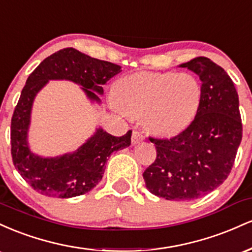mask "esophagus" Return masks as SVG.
Instances as JSON below:
<instances>
[{
  "mask_svg": "<svg viewBox=\"0 0 252 252\" xmlns=\"http://www.w3.org/2000/svg\"><path fill=\"white\" fill-rule=\"evenodd\" d=\"M144 140V136L141 131H138V130H134L132 131V136H131V142L132 144H137L140 142H142Z\"/></svg>",
  "mask_w": 252,
  "mask_h": 252,
  "instance_id": "34e87169",
  "label": "esophagus"
}]
</instances>
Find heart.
Instances as JSON below:
<instances>
[{"mask_svg": "<svg viewBox=\"0 0 252 252\" xmlns=\"http://www.w3.org/2000/svg\"><path fill=\"white\" fill-rule=\"evenodd\" d=\"M114 98L129 116H146L147 126L155 132L175 135L194 120L201 86L189 73L138 72L115 83Z\"/></svg>", "mask_w": 252, "mask_h": 252, "instance_id": "heart-1", "label": "heart"}]
</instances>
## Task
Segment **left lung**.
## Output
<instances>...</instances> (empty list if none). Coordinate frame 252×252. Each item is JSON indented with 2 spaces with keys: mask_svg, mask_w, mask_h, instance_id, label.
<instances>
[{
  "mask_svg": "<svg viewBox=\"0 0 252 252\" xmlns=\"http://www.w3.org/2000/svg\"><path fill=\"white\" fill-rule=\"evenodd\" d=\"M201 80L194 120L170 138L149 136L156 158L144 170L150 193L167 200L189 201L215 190L231 173L243 136L239 100L233 82L209 58L182 63Z\"/></svg>",
  "mask_w": 252,
  "mask_h": 252,
  "instance_id": "left-lung-1",
  "label": "left lung"
}]
</instances>
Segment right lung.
<instances>
[{"label": "right lung", "instance_id": "add662e5", "mask_svg": "<svg viewBox=\"0 0 252 252\" xmlns=\"http://www.w3.org/2000/svg\"><path fill=\"white\" fill-rule=\"evenodd\" d=\"M121 66L91 58L74 48H63L46 58L28 77L10 123L11 158L20 175L34 190L51 198H73L85 194L102 180L108 158L131 143V130L112 136L98 129L77 152L57 158L32 154L27 146L32 103L50 79H67L84 88L90 99L99 102L98 92L121 72Z\"/></svg>", "mask_w": 252, "mask_h": 252}]
</instances>
